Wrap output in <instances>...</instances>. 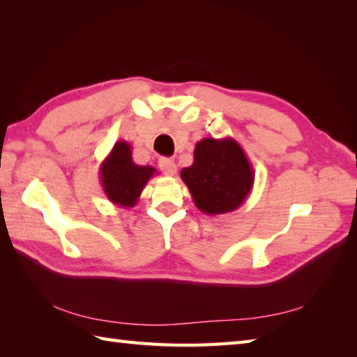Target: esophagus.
Here are the masks:
<instances>
[{
  "mask_svg": "<svg viewBox=\"0 0 357 357\" xmlns=\"http://www.w3.org/2000/svg\"><path fill=\"white\" fill-rule=\"evenodd\" d=\"M159 167H161V170L165 174H169V176H173V174L176 173V170H178L176 164H174V161H173V159H170V158H161V159H159Z\"/></svg>",
  "mask_w": 357,
  "mask_h": 357,
  "instance_id": "34e87169",
  "label": "esophagus"
}]
</instances>
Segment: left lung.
I'll use <instances>...</instances> for the list:
<instances>
[{"label":"left lung","instance_id":"obj_1","mask_svg":"<svg viewBox=\"0 0 357 357\" xmlns=\"http://www.w3.org/2000/svg\"><path fill=\"white\" fill-rule=\"evenodd\" d=\"M193 164L181 170L195 206L206 215L239 208L255 183L253 167L233 138H204L196 142Z\"/></svg>","mask_w":357,"mask_h":357}]
</instances>
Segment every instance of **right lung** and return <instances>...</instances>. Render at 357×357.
Segmentation results:
<instances>
[{
    "instance_id": "right-lung-1",
    "label": "right lung",
    "mask_w": 357,
    "mask_h": 357,
    "mask_svg": "<svg viewBox=\"0 0 357 357\" xmlns=\"http://www.w3.org/2000/svg\"><path fill=\"white\" fill-rule=\"evenodd\" d=\"M156 173L155 167L133 162L132 146L127 141H118L100 167L105 196L123 208H130L138 202L144 187Z\"/></svg>"
}]
</instances>
